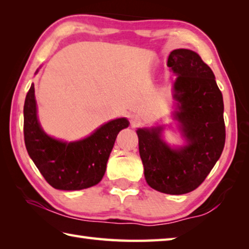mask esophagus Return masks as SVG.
I'll return each mask as SVG.
<instances>
[{"label":"esophagus","mask_w":249,"mask_h":249,"mask_svg":"<svg viewBox=\"0 0 249 249\" xmlns=\"http://www.w3.org/2000/svg\"><path fill=\"white\" fill-rule=\"evenodd\" d=\"M130 123H132L133 126L140 124L141 123V117L138 115H135V114L132 115V116H130Z\"/></svg>","instance_id":"1"}]
</instances>
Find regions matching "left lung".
I'll use <instances>...</instances> for the list:
<instances>
[{
	"label": "left lung",
	"instance_id": "8db88e82",
	"mask_svg": "<svg viewBox=\"0 0 249 249\" xmlns=\"http://www.w3.org/2000/svg\"><path fill=\"white\" fill-rule=\"evenodd\" d=\"M167 66L177 75L172 117L185 144H167L161 125L138 128L136 133L149 187L167 195H184L203 182L221 157L225 144L224 103L213 71L196 53L172 50Z\"/></svg>",
	"mask_w": 249,
	"mask_h": 249
}]
</instances>
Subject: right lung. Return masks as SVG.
<instances>
[{"label": "right lung", "mask_w": 249, "mask_h": 249, "mask_svg": "<svg viewBox=\"0 0 249 249\" xmlns=\"http://www.w3.org/2000/svg\"><path fill=\"white\" fill-rule=\"evenodd\" d=\"M128 125L127 119L121 117L101 125L83 140L69 142L56 140L41 128L34 84L25 99L24 140L27 153L46 181L58 190H82L98 184L107 170L117 134Z\"/></svg>", "instance_id": "obj_1"}]
</instances>
